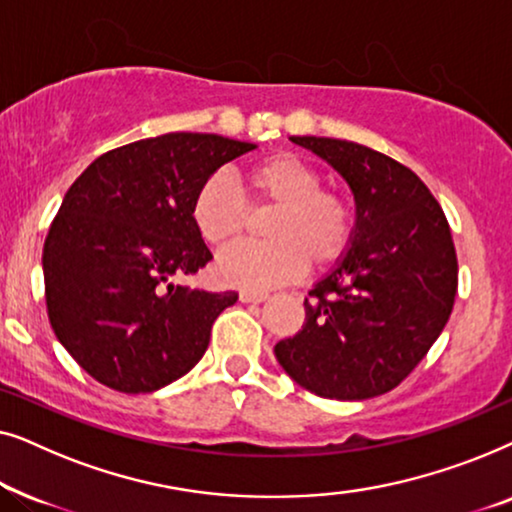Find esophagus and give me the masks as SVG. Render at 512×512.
<instances>
[{
	"label": "esophagus",
	"mask_w": 512,
	"mask_h": 512,
	"mask_svg": "<svg viewBox=\"0 0 512 512\" xmlns=\"http://www.w3.org/2000/svg\"><path fill=\"white\" fill-rule=\"evenodd\" d=\"M242 303H265L268 300V293H254V291H242L240 293Z\"/></svg>",
	"instance_id": "obj_1"
}]
</instances>
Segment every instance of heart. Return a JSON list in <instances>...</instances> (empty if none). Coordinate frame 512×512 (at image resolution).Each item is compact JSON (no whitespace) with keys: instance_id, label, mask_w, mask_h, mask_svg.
<instances>
[{"instance_id":"heart-1","label":"heart","mask_w":512,"mask_h":512,"mask_svg":"<svg viewBox=\"0 0 512 512\" xmlns=\"http://www.w3.org/2000/svg\"><path fill=\"white\" fill-rule=\"evenodd\" d=\"M256 207H275L265 244H237L216 258L214 275L233 289L263 293L303 275L312 265H331L352 240V207L340 193L321 188L317 167L293 153H272L247 170ZM247 205L226 174L202 181L191 202V221L209 247H226L247 226Z\"/></svg>"}]
</instances>
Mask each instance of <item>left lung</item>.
<instances>
[{
  "label": "left lung",
  "mask_w": 512,
  "mask_h": 512,
  "mask_svg": "<svg viewBox=\"0 0 512 512\" xmlns=\"http://www.w3.org/2000/svg\"><path fill=\"white\" fill-rule=\"evenodd\" d=\"M326 160L354 195L352 240L305 298V324L279 340L286 375L321 398L387 394L424 359L450 319L457 254L424 181L368 146L291 137Z\"/></svg>",
  "instance_id": "8db88e82"
}]
</instances>
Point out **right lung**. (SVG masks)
<instances>
[{"label":"right lung","mask_w":512,"mask_h":512,"mask_svg":"<svg viewBox=\"0 0 512 512\" xmlns=\"http://www.w3.org/2000/svg\"><path fill=\"white\" fill-rule=\"evenodd\" d=\"M256 144L170 132L90 163L62 198L44 244L48 319L97 382L149 394L202 359L237 293L174 284L212 261L191 221L202 181Z\"/></svg>","instance_id":"add662e5"}]
</instances>
